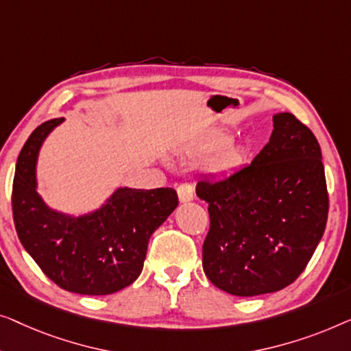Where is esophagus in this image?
Masks as SVG:
<instances>
[{
	"label": "esophagus",
	"instance_id": "esophagus-1",
	"mask_svg": "<svg viewBox=\"0 0 351 351\" xmlns=\"http://www.w3.org/2000/svg\"><path fill=\"white\" fill-rule=\"evenodd\" d=\"M178 199H180L181 204H187V202L194 200V187H192L191 184H180L178 186Z\"/></svg>",
	"mask_w": 351,
	"mask_h": 351
}]
</instances>
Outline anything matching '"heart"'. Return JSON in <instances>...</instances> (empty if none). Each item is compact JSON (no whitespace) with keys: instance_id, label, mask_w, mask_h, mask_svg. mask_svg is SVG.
<instances>
[{"instance_id":"b5f03b06","label":"heart","mask_w":351,"mask_h":351,"mask_svg":"<svg viewBox=\"0 0 351 351\" xmlns=\"http://www.w3.org/2000/svg\"><path fill=\"white\" fill-rule=\"evenodd\" d=\"M229 141H230V136L227 135V133H223V132L215 133V135L208 136L206 140L200 141L199 145L191 147V149L187 151V156L192 157V159L202 160L219 149L220 151L216 152V154L211 157V160L208 162V171L218 176L227 175L230 173V171H234L235 169H239L241 162H243V152H241L239 146L235 145L225 146ZM223 145L225 146L224 148L222 147Z\"/></svg>"}]
</instances>
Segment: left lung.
I'll return each instance as SVG.
<instances>
[{
	"instance_id": "left-lung-1",
	"label": "left lung",
	"mask_w": 351,
	"mask_h": 351,
	"mask_svg": "<svg viewBox=\"0 0 351 351\" xmlns=\"http://www.w3.org/2000/svg\"><path fill=\"white\" fill-rule=\"evenodd\" d=\"M322 147L291 112L274 116L267 145L224 181L202 180L210 230L202 250L208 280L232 295L275 293L304 272L328 221Z\"/></svg>"
}]
</instances>
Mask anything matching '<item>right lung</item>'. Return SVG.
I'll return each mask as SVG.
<instances>
[{
  "instance_id": "add662e5",
  "label": "right lung",
  "mask_w": 351,
  "mask_h": 351,
  "mask_svg": "<svg viewBox=\"0 0 351 351\" xmlns=\"http://www.w3.org/2000/svg\"><path fill=\"white\" fill-rule=\"evenodd\" d=\"M63 117L39 125L22 147L12 186L19 240L44 274L65 291L108 295L132 285L143 270L147 241L178 206L176 191L119 186L82 215L63 213L38 192L36 164L44 140Z\"/></svg>"
}]
</instances>
